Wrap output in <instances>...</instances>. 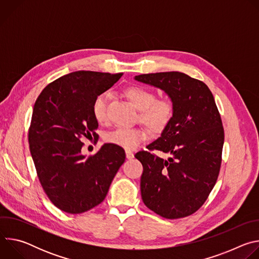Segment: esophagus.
I'll list each match as a JSON object with an SVG mask.
<instances>
[{
	"label": "esophagus",
	"instance_id": "obj_1",
	"mask_svg": "<svg viewBox=\"0 0 259 259\" xmlns=\"http://www.w3.org/2000/svg\"><path fill=\"white\" fill-rule=\"evenodd\" d=\"M126 158L128 159V160H131V159H133L134 158V154L131 152V151H126Z\"/></svg>",
	"mask_w": 259,
	"mask_h": 259
}]
</instances>
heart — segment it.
Instances as JSON below:
<instances>
[{
    "label": "heart",
    "instance_id": "heart-1",
    "mask_svg": "<svg viewBox=\"0 0 259 259\" xmlns=\"http://www.w3.org/2000/svg\"><path fill=\"white\" fill-rule=\"evenodd\" d=\"M125 97L139 110L138 119L149 127L154 133H161L171 123L174 116V103L169 98H158L145 88L132 86L124 91ZM92 114L96 122L103 124L107 121L106 95H97L92 102ZM149 133L143 127L124 128L120 127L105 135V141L123 147L125 150H134L144 142Z\"/></svg>",
    "mask_w": 259,
    "mask_h": 259
}]
</instances>
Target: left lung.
<instances>
[{"label":"left lung","mask_w":259,"mask_h":259,"mask_svg":"<svg viewBox=\"0 0 259 259\" xmlns=\"http://www.w3.org/2000/svg\"><path fill=\"white\" fill-rule=\"evenodd\" d=\"M170 97L174 116L161 136L135 155L143 166L140 179L144 205L158 215L177 219L195 213L214 188L225 141L223 122L208 86L183 72L135 76ZM160 150L164 160L151 153Z\"/></svg>","instance_id":"left-lung-1"}]
</instances>
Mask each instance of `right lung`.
<instances>
[{"mask_svg": "<svg viewBox=\"0 0 259 259\" xmlns=\"http://www.w3.org/2000/svg\"><path fill=\"white\" fill-rule=\"evenodd\" d=\"M123 73L78 70L58 78L36 98L28 130L30 155L41 186L60 210L79 214L99 205L125 162L120 146L105 143L93 156L82 155L81 137L98 135L94 98Z\"/></svg>", "mask_w": 259, "mask_h": 259, "instance_id": "right-lung-1", "label": "right lung"}]
</instances>
